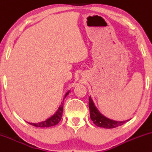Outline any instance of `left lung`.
I'll return each instance as SVG.
<instances>
[{"label": "left lung", "mask_w": 152, "mask_h": 152, "mask_svg": "<svg viewBox=\"0 0 152 152\" xmlns=\"http://www.w3.org/2000/svg\"><path fill=\"white\" fill-rule=\"evenodd\" d=\"M89 109H90V116L91 119L95 125L98 126V127H103V128L111 129L115 128V127L121 126L126 123V122L129 120H125V121H115V120H110L106 118L100 113L98 109L95 106L94 102L91 99V96L89 98V103H88Z\"/></svg>", "instance_id": "1"}]
</instances>
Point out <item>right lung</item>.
Segmentation results:
<instances>
[{"instance_id": "add662e5", "label": "right lung", "mask_w": 152, "mask_h": 152, "mask_svg": "<svg viewBox=\"0 0 152 152\" xmlns=\"http://www.w3.org/2000/svg\"><path fill=\"white\" fill-rule=\"evenodd\" d=\"M69 91L66 93L65 95V97L64 98V99H65L66 97L67 96V95L69 94ZM63 105H64V101L61 103V105H60V107H58V110L56 111V113L54 115H52L51 118L45 120V121L39 122V123H30L28 122L29 124L34 127H52V126L56 125V124H58V122L61 120V117H62V113H63Z\"/></svg>"}]
</instances>
